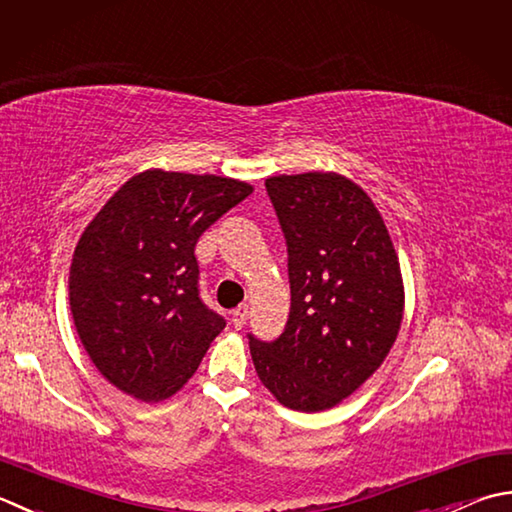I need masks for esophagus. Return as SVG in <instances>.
<instances>
[{
    "instance_id": "esophagus-1",
    "label": "esophagus",
    "mask_w": 512,
    "mask_h": 512,
    "mask_svg": "<svg viewBox=\"0 0 512 512\" xmlns=\"http://www.w3.org/2000/svg\"><path fill=\"white\" fill-rule=\"evenodd\" d=\"M246 319H248V306L244 304V306H237L233 310V319H230V322H233V326L237 330H242L246 326Z\"/></svg>"
}]
</instances>
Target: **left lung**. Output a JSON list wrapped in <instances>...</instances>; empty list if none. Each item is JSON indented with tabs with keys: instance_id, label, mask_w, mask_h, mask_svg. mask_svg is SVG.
Returning <instances> with one entry per match:
<instances>
[{
	"instance_id": "1",
	"label": "left lung",
	"mask_w": 512,
	"mask_h": 512,
	"mask_svg": "<svg viewBox=\"0 0 512 512\" xmlns=\"http://www.w3.org/2000/svg\"><path fill=\"white\" fill-rule=\"evenodd\" d=\"M266 190L288 244L290 315L275 342L250 335L257 377L279 404L319 413L384 364L404 317L393 239L362 186L337 173L277 175Z\"/></svg>"
}]
</instances>
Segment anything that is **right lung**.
<instances>
[{
    "label": "right lung",
    "mask_w": 512,
    "mask_h": 512,
    "mask_svg": "<svg viewBox=\"0 0 512 512\" xmlns=\"http://www.w3.org/2000/svg\"><path fill=\"white\" fill-rule=\"evenodd\" d=\"M253 193L239 179L137 173L79 237L68 275L82 346L115 388L142 402L175 395L226 322L199 299L195 244Z\"/></svg>",
    "instance_id": "right-lung-1"
}]
</instances>
